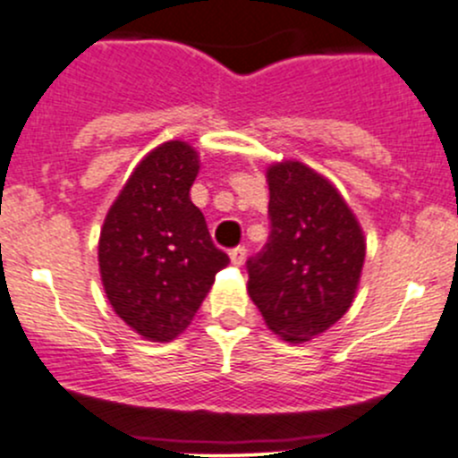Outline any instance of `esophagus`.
<instances>
[{"instance_id": "esophagus-1", "label": "esophagus", "mask_w": 458, "mask_h": 458, "mask_svg": "<svg viewBox=\"0 0 458 458\" xmlns=\"http://www.w3.org/2000/svg\"><path fill=\"white\" fill-rule=\"evenodd\" d=\"M246 255H248L246 248L237 246V248H233V250H230V261H233L234 266H243V261H246Z\"/></svg>"}]
</instances>
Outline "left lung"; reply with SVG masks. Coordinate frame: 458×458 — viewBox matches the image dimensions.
Segmentation results:
<instances>
[{"label": "left lung", "instance_id": "obj_1", "mask_svg": "<svg viewBox=\"0 0 458 458\" xmlns=\"http://www.w3.org/2000/svg\"><path fill=\"white\" fill-rule=\"evenodd\" d=\"M270 237L248 261V294L288 344L323 335L350 310L366 261V234L335 183L284 159L266 170Z\"/></svg>", "mask_w": 458, "mask_h": 458}]
</instances>
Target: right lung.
<instances>
[{
  "instance_id": "right-lung-1",
  "label": "right lung",
  "mask_w": 458,
  "mask_h": 458,
  "mask_svg": "<svg viewBox=\"0 0 458 458\" xmlns=\"http://www.w3.org/2000/svg\"><path fill=\"white\" fill-rule=\"evenodd\" d=\"M197 174L199 152L191 143H159L132 170L101 225L97 255L106 297L148 341L177 339L230 263L191 201Z\"/></svg>"
}]
</instances>
